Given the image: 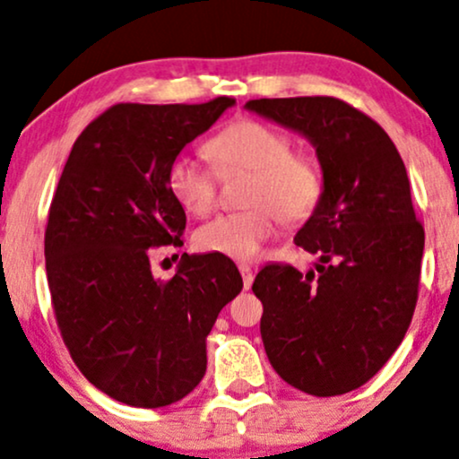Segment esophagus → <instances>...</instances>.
<instances>
[{"label":"esophagus","mask_w":459,"mask_h":459,"mask_svg":"<svg viewBox=\"0 0 459 459\" xmlns=\"http://www.w3.org/2000/svg\"><path fill=\"white\" fill-rule=\"evenodd\" d=\"M239 271H241V277H243V286H246V290H249V286H252L254 281V273H252V266L241 263L239 264Z\"/></svg>","instance_id":"1"}]
</instances>
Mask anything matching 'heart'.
I'll list each match as a JSON object with an SVG mask.
<instances>
[{"label": "heart", "instance_id": "1", "mask_svg": "<svg viewBox=\"0 0 459 459\" xmlns=\"http://www.w3.org/2000/svg\"><path fill=\"white\" fill-rule=\"evenodd\" d=\"M213 167L193 156H178L167 171V188L190 216L205 218L216 210L220 178L249 171L241 212L224 213L203 224L195 246L205 254L252 260L275 235L280 220L305 224L317 212L326 190L322 162L305 150H292V139L256 118H239L207 142Z\"/></svg>", "mask_w": 459, "mask_h": 459}]
</instances>
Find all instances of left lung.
<instances>
[{
	"label": "left lung",
	"instance_id": "1",
	"mask_svg": "<svg viewBox=\"0 0 459 459\" xmlns=\"http://www.w3.org/2000/svg\"><path fill=\"white\" fill-rule=\"evenodd\" d=\"M247 109L303 133L326 190L294 237L316 271L266 264L254 280L264 351L283 381L311 396L364 385L403 343L420 294L423 224L390 135L336 97L252 100Z\"/></svg>",
	"mask_w": 459,
	"mask_h": 459
}]
</instances>
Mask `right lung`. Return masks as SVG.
Here are the masks:
<instances>
[{"mask_svg":"<svg viewBox=\"0 0 459 459\" xmlns=\"http://www.w3.org/2000/svg\"><path fill=\"white\" fill-rule=\"evenodd\" d=\"M233 103H116L63 167L44 235L52 309L75 367L118 403L156 409L188 396L207 368L205 336L243 288L220 254H184L171 280L150 269L154 249L184 243L169 165Z\"/></svg>","mask_w":459,"mask_h":459,"instance_id":"add662e5","label":"right lung"}]
</instances>
